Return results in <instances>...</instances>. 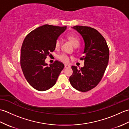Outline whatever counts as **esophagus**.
Masks as SVG:
<instances>
[{
  "label": "esophagus",
  "mask_w": 129,
  "mask_h": 129,
  "mask_svg": "<svg viewBox=\"0 0 129 129\" xmlns=\"http://www.w3.org/2000/svg\"><path fill=\"white\" fill-rule=\"evenodd\" d=\"M64 67H65V68H68L70 67V65H69V64H65Z\"/></svg>",
  "instance_id": "1"
}]
</instances>
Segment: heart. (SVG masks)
I'll return each mask as SVG.
<instances>
[{
	"mask_svg": "<svg viewBox=\"0 0 129 129\" xmlns=\"http://www.w3.org/2000/svg\"><path fill=\"white\" fill-rule=\"evenodd\" d=\"M68 39L70 41L71 43L73 44V45L75 46V48L78 47L80 45V39L79 38L76 36V35H70L68 36ZM60 45H61V41L59 39H57L56 42H55V49H58L60 47ZM59 59L61 60V61L67 62L69 60V57L67 55L62 54L60 55L59 56Z\"/></svg>",
	"mask_w": 129,
	"mask_h": 129,
	"instance_id": "1",
	"label": "heart"
}]
</instances>
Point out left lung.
Wrapping results in <instances>:
<instances>
[{
	"instance_id": "1",
	"label": "left lung",
	"mask_w": 129,
	"mask_h": 129,
	"mask_svg": "<svg viewBox=\"0 0 129 129\" xmlns=\"http://www.w3.org/2000/svg\"><path fill=\"white\" fill-rule=\"evenodd\" d=\"M81 35L84 42V66H72L69 78L72 86L78 91L86 92L94 88L102 79L108 66L109 50L105 39L99 32L91 27L76 25L72 27Z\"/></svg>"
}]
</instances>
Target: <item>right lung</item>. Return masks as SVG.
<instances>
[{"label":"right lung","instance_id":"right-lung-1","mask_svg":"<svg viewBox=\"0 0 129 129\" xmlns=\"http://www.w3.org/2000/svg\"><path fill=\"white\" fill-rule=\"evenodd\" d=\"M67 26L45 24L27 35L21 49L20 65L26 80L38 91H46L55 84L64 65L59 61L48 66L46 56L55 49L57 38Z\"/></svg>","mask_w":129,"mask_h":129}]
</instances>
